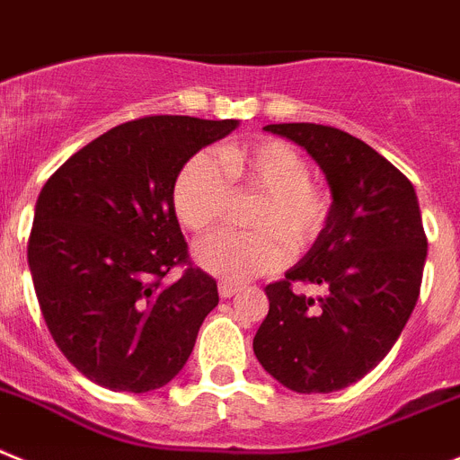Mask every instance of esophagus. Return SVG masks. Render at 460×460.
Listing matches in <instances>:
<instances>
[{"label":"esophagus","mask_w":460,"mask_h":460,"mask_svg":"<svg viewBox=\"0 0 460 460\" xmlns=\"http://www.w3.org/2000/svg\"><path fill=\"white\" fill-rule=\"evenodd\" d=\"M217 288H220L222 297H234L235 293L240 291V287L238 284H234V281H220V287Z\"/></svg>","instance_id":"34e87169"}]
</instances>
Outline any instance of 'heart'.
Returning <instances> with one entry per match:
<instances>
[{"instance_id": "1", "label": "heart", "mask_w": 460, "mask_h": 460, "mask_svg": "<svg viewBox=\"0 0 460 460\" xmlns=\"http://www.w3.org/2000/svg\"><path fill=\"white\" fill-rule=\"evenodd\" d=\"M234 192H261L252 210L256 231L225 229L194 247L201 268L240 281L284 266L293 250L316 243L330 220V194L309 179L302 153L284 139L229 144L217 158L194 155L173 183V210L188 229L208 231L226 215ZM292 245L288 246V243Z\"/></svg>"}]
</instances>
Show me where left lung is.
Instances as JSON below:
<instances>
[{
  "label": "left lung",
  "instance_id": "left-lung-1",
  "mask_svg": "<svg viewBox=\"0 0 460 460\" xmlns=\"http://www.w3.org/2000/svg\"><path fill=\"white\" fill-rule=\"evenodd\" d=\"M321 164L330 220L312 250L266 287L268 316L254 337L261 367L300 394H328L358 383L390 353L421 287L426 234L415 188L349 132L318 123H270ZM318 283L314 301L292 291Z\"/></svg>",
  "mask_w": 460,
  "mask_h": 460
}]
</instances>
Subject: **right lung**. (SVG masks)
<instances>
[{"instance_id":"add662e5","label":"right lung","mask_w":460,"mask_h":460,"mask_svg":"<svg viewBox=\"0 0 460 460\" xmlns=\"http://www.w3.org/2000/svg\"><path fill=\"white\" fill-rule=\"evenodd\" d=\"M238 121L142 117L73 153L36 201L27 259L48 330L107 390H158L188 362L217 281L190 261L172 192L183 164ZM173 267L184 275L169 288Z\"/></svg>"}]
</instances>
